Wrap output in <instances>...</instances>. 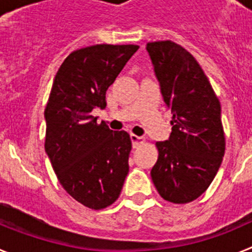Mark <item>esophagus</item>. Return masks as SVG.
Returning <instances> with one entry per match:
<instances>
[{
    "label": "esophagus",
    "mask_w": 252,
    "mask_h": 252,
    "mask_svg": "<svg viewBox=\"0 0 252 252\" xmlns=\"http://www.w3.org/2000/svg\"><path fill=\"white\" fill-rule=\"evenodd\" d=\"M131 141H132V146L133 148H137L142 144V142L145 141V139L141 136H137V135H131Z\"/></svg>",
    "instance_id": "34e87169"
}]
</instances>
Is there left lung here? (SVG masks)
I'll return each instance as SVG.
<instances>
[{
    "mask_svg": "<svg viewBox=\"0 0 252 252\" xmlns=\"http://www.w3.org/2000/svg\"><path fill=\"white\" fill-rule=\"evenodd\" d=\"M160 92L171 110V133L157 142L151 179L159 194L188 203L206 192L221 166L224 133L221 104L197 60L170 40L146 45Z\"/></svg>",
    "mask_w": 252,
    "mask_h": 252,
    "instance_id": "8db88e82",
    "label": "left lung"
}]
</instances>
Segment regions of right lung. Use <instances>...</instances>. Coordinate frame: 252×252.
Listing matches in <instances>:
<instances>
[{
    "label": "right lung",
    "instance_id": "obj_1",
    "mask_svg": "<svg viewBox=\"0 0 252 252\" xmlns=\"http://www.w3.org/2000/svg\"><path fill=\"white\" fill-rule=\"evenodd\" d=\"M137 49L99 44L75 50L53 82L44 112L45 151L66 193L88 208L111 206L128 173L130 135L98 125L91 113L106 107V91Z\"/></svg>",
    "mask_w": 252,
    "mask_h": 252
}]
</instances>
